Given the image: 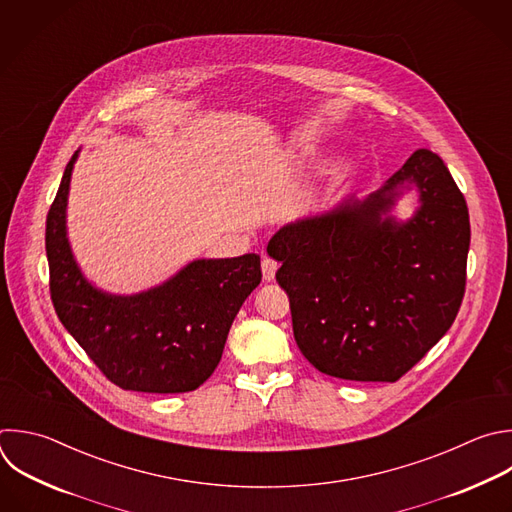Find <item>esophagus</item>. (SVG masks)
<instances>
[{"mask_svg":"<svg viewBox=\"0 0 512 512\" xmlns=\"http://www.w3.org/2000/svg\"><path fill=\"white\" fill-rule=\"evenodd\" d=\"M277 267H279V263H277L275 259L265 257V259H263V263H261L263 279H265V281H273V279H275V271H277Z\"/></svg>","mask_w":512,"mask_h":512,"instance_id":"34e87169","label":"esophagus"}]
</instances>
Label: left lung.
<instances>
[{"label": "left lung", "mask_w": 512, "mask_h": 512, "mask_svg": "<svg viewBox=\"0 0 512 512\" xmlns=\"http://www.w3.org/2000/svg\"><path fill=\"white\" fill-rule=\"evenodd\" d=\"M414 188L408 222L391 215ZM468 207L432 150H416L378 191L281 227L267 253L281 263L297 348L319 372L396 382L450 329L466 285Z\"/></svg>", "instance_id": "left-lung-1"}]
</instances>
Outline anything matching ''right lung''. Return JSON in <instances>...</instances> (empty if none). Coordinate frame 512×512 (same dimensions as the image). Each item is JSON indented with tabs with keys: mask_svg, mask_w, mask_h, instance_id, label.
I'll use <instances>...</instances> for the list:
<instances>
[{
	"mask_svg": "<svg viewBox=\"0 0 512 512\" xmlns=\"http://www.w3.org/2000/svg\"><path fill=\"white\" fill-rule=\"evenodd\" d=\"M70 158L46 219L50 293L68 333L118 388L148 394L197 390L221 362L243 301L261 283V259H195L164 283L134 295L92 285L66 229Z\"/></svg>",
	"mask_w": 512,
	"mask_h": 512,
	"instance_id": "add662e5",
	"label": "right lung"
}]
</instances>
